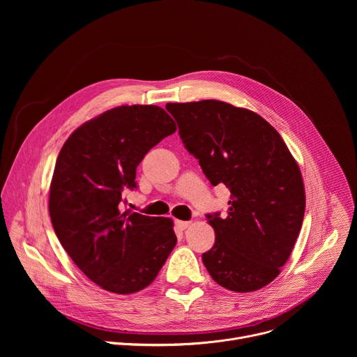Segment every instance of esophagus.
Instances as JSON below:
<instances>
[{
  "instance_id": "34e87169",
  "label": "esophagus",
  "mask_w": 357,
  "mask_h": 357,
  "mask_svg": "<svg viewBox=\"0 0 357 357\" xmlns=\"http://www.w3.org/2000/svg\"><path fill=\"white\" fill-rule=\"evenodd\" d=\"M175 225H176V227L179 229V230H185V229H188L189 226H190V222H183V220H176L175 222Z\"/></svg>"
}]
</instances>
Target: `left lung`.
I'll return each mask as SVG.
<instances>
[{
	"label": "left lung",
	"mask_w": 357,
	"mask_h": 357,
	"mask_svg": "<svg viewBox=\"0 0 357 357\" xmlns=\"http://www.w3.org/2000/svg\"><path fill=\"white\" fill-rule=\"evenodd\" d=\"M185 148L213 186L230 190L229 212L208 215L216 240L202 254L211 277L234 292L270 284L301 231L305 189L299 167L261 116L219 100L168 103Z\"/></svg>",
	"instance_id": "left-lung-1"
}]
</instances>
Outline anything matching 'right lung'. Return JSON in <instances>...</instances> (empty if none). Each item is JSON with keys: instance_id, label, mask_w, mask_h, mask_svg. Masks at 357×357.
I'll use <instances>...</instances> for the list:
<instances>
[{"instance_id": "right-lung-1", "label": "right lung", "mask_w": 357, "mask_h": 357, "mask_svg": "<svg viewBox=\"0 0 357 357\" xmlns=\"http://www.w3.org/2000/svg\"><path fill=\"white\" fill-rule=\"evenodd\" d=\"M176 126L158 106H121L84 123L63 144L49 215L73 263L94 284L134 294L155 280L176 244L174 223L121 211L146 152Z\"/></svg>"}]
</instances>
